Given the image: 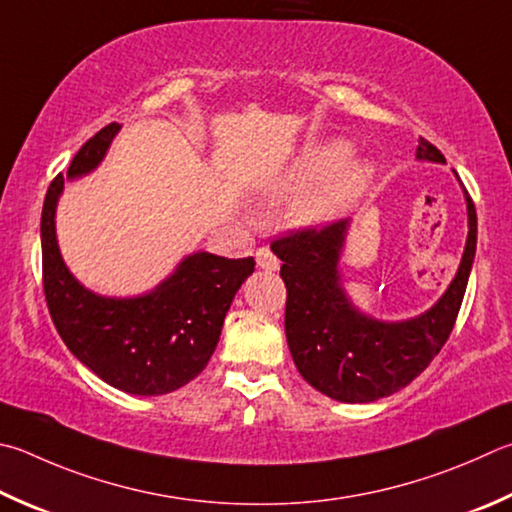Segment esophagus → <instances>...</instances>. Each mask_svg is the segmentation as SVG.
Returning a JSON list of instances; mask_svg holds the SVG:
<instances>
[{"label":"esophagus","instance_id":"esophagus-1","mask_svg":"<svg viewBox=\"0 0 512 512\" xmlns=\"http://www.w3.org/2000/svg\"><path fill=\"white\" fill-rule=\"evenodd\" d=\"M255 257H257V266L262 268V271H271V273L280 271V259L273 255L271 248H259Z\"/></svg>","mask_w":512,"mask_h":512}]
</instances>
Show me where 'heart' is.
<instances>
[{"instance_id": "b5f03b06", "label": "heart", "mask_w": 512, "mask_h": 512, "mask_svg": "<svg viewBox=\"0 0 512 512\" xmlns=\"http://www.w3.org/2000/svg\"><path fill=\"white\" fill-rule=\"evenodd\" d=\"M353 147L333 138L304 150L288 167L280 192L288 199L302 197L293 208L300 228H318L351 210L374 183L376 167L369 159L351 156Z\"/></svg>"}]
</instances>
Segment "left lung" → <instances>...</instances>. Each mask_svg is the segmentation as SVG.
<instances>
[{"instance_id":"1","label":"left lung","mask_w":512,"mask_h":512,"mask_svg":"<svg viewBox=\"0 0 512 512\" xmlns=\"http://www.w3.org/2000/svg\"><path fill=\"white\" fill-rule=\"evenodd\" d=\"M416 159L445 163L425 138H418ZM463 194L468 239L459 271L439 302L410 320H376L349 300L340 275L349 221L273 241L286 284V342L306 383L333 401L371 403L410 385L430 365L457 322L475 262L477 210L470 194Z\"/></svg>"}]
</instances>
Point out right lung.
Returning <instances> with one entry per match:
<instances>
[{
    "label": "right lung",
    "instance_id": "add662e5",
    "mask_svg": "<svg viewBox=\"0 0 512 512\" xmlns=\"http://www.w3.org/2000/svg\"><path fill=\"white\" fill-rule=\"evenodd\" d=\"M120 125L111 123L73 156L67 179L94 172ZM64 176H55L42 208V277L51 320L82 365L120 392L161 396L188 385L217 349L235 293L255 259L212 253L183 257L150 293L105 297L82 286L64 264L55 237V210Z\"/></svg>",
    "mask_w": 512,
    "mask_h": 512
}]
</instances>
